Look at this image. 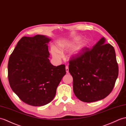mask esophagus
Here are the masks:
<instances>
[{"instance_id":"1","label":"esophagus","mask_w":126,"mask_h":126,"mask_svg":"<svg viewBox=\"0 0 126 126\" xmlns=\"http://www.w3.org/2000/svg\"><path fill=\"white\" fill-rule=\"evenodd\" d=\"M65 70H66V72L67 74H68V73H69V67L68 66H66Z\"/></svg>"}]
</instances>
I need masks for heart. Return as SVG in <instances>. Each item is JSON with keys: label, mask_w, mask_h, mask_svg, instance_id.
I'll use <instances>...</instances> for the list:
<instances>
[{"label": "heart", "mask_w": 126, "mask_h": 126, "mask_svg": "<svg viewBox=\"0 0 126 126\" xmlns=\"http://www.w3.org/2000/svg\"><path fill=\"white\" fill-rule=\"evenodd\" d=\"M78 40V39H76L74 40V42H77ZM89 42L87 40H85L83 41L80 44L78 49H80L81 48L85 47H86L87 45H89ZM63 47H61V49H63ZM77 51L78 50H76L75 52H74V54H77ZM51 53H52V55H53V56L55 58H56V59H60V58H61V57H62V54H61V52L60 51H58L57 49L55 48H52L51 49Z\"/></svg>", "instance_id": "1"}]
</instances>
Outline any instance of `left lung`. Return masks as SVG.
Masks as SVG:
<instances>
[{
    "label": "left lung",
    "instance_id": "8db88e82",
    "mask_svg": "<svg viewBox=\"0 0 126 126\" xmlns=\"http://www.w3.org/2000/svg\"><path fill=\"white\" fill-rule=\"evenodd\" d=\"M75 55L69 62V71L75 95L86 103L106 98L112 91L119 74L113 47L103 37L92 48L84 47Z\"/></svg>",
    "mask_w": 126,
    "mask_h": 126
}]
</instances>
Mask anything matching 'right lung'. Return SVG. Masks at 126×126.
<instances>
[{
	"mask_svg": "<svg viewBox=\"0 0 126 126\" xmlns=\"http://www.w3.org/2000/svg\"><path fill=\"white\" fill-rule=\"evenodd\" d=\"M50 40L41 35L22 37L8 60L11 89L23 102L31 106H43L51 102L66 74L64 64L55 66L49 62L47 43Z\"/></svg>",
	"mask_w": 126,
	"mask_h": 126,
	"instance_id": "add662e5",
	"label": "right lung"
}]
</instances>
